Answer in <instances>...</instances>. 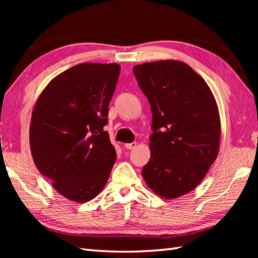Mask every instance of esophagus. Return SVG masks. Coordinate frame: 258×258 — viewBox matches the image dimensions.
I'll return each instance as SVG.
<instances>
[{
	"label": "esophagus",
	"mask_w": 258,
	"mask_h": 258,
	"mask_svg": "<svg viewBox=\"0 0 258 258\" xmlns=\"http://www.w3.org/2000/svg\"><path fill=\"white\" fill-rule=\"evenodd\" d=\"M136 145H138V143H136V142H133V143L125 144V147H126V149H127V150H133V149H135Z\"/></svg>",
	"instance_id": "1"
}]
</instances>
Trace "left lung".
<instances>
[{"label":"left lung","mask_w":258,"mask_h":258,"mask_svg":"<svg viewBox=\"0 0 258 258\" xmlns=\"http://www.w3.org/2000/svg\"><path fill=\"white\" fill-rule=\"evenodd\" d=\"M133 72L152 111L151 158L142 175L155 194L176 199L193 190L216 160L217 103L206 82L184 62L144 63Z\"/></svg>","instance_id":"8db88e82"}]
</instances>
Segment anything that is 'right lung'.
I'll return each mask as SVG.
<instances>
[{"mask_svg": "<svg viewBox=\"0 0 258 258\" xmlns=\"http://www.w3.org/2000/svg\"><path fill=\"white\" fill-rule=\"evenodd\" d=\"M119 71L116 63L75 65L45 86L33 108V161L70 201L85 203L100 194L116 160L103 127Z\"/></svg>", "mask_w": 258, "mask_h": 258, "instance_id": "1", "label": "right lung"}]
</instances>
